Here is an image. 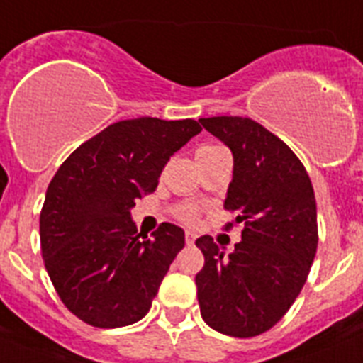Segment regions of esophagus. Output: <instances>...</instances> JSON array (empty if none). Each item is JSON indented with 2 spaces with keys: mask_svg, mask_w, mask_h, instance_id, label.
<instances>
[{
  "mask_svg": "<svg viewBox=\"0 0 363 363\" xmlns=\"http://www.w3.org/2000/svg\"><path fill=\"white\" fill-rule=\"evenodd\" d=\"M194 241H196V233H194V232H185V242H187V245H193Z\"/></svg>",
  "mask_w": 363,
  "mask_h": 363,
  "instance_id": "esophagus-1",
  "label": "esophagus"
}]
</instances>
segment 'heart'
Listing matches in <instances>:
<instances>
[{"mask_svg": "<svg viewBox=\"0 0 363 363\" xmlns=\"http://www.w3.org/2000/svg\"><path fill=\"white\" fill-rule=\"evenodd\" d=\"M220 150H224L220 145L200 146V148L196 150V160L206 157V155L215 154V152H220ZM199 213L200 211L196 206H193V203H185V206H179V208L176 209V218H178L179 223H184V224H194L196 220H199Z\"/></svg>", "mask_w": 363, "mask_h": 363, "instance_id": "heart-1", "label": "heart"}]
</instances>
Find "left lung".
I'll return each instance as SVG.
<instances>
[{
  "instance_id": "obj_1",
  "label": "left lung",
  "mask_w": 363,
  "mask_h": 363,
  "mask_svg": "<svg viewBox=\"0 0 363 363\" xmlns=\"http://www.w3.org/2000/svg\"><path fill=\"white\" fill-rule=\"evenodd\" d=\"M232 150L233 178L224 209L242 224L228 256L211 235L196 239L203 267L199 287L202 319L233 337L271 330L306 284L317 252V203L310 176L289 146L245 116L200 118Z\"/></svg>"
}]
</instances>
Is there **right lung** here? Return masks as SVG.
<instances>
[{"label": "right lung", "mask_w": 363, "mask_h": 363, "mask_svg": "<svg viewBox=\"0 0 363 363\" xmlns=\"http://www.w3.org/2000/svg\"><path fill=\"white\" fill-rule=\"evenodd\" d=\"M200 131L193 118L115 122L77 146L48 185L42 259L62 304L86 325L118 328L148 313L185 233L163 223L140 238L130 209Z\"/></svg>", "instance_id": "obj_1"}]
</instances>
